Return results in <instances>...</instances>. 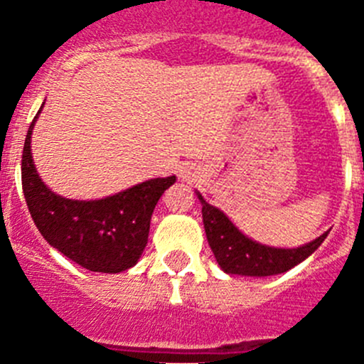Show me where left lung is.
<instances>
[{
	"label": "left lung",
	"instance_id": "left-lung-1",
	"mask_svg": "<svg viewBox=\"0 0 364 364\" xmlns=\"http://www.w3.org/2000/svg\"><path fill=\"white\" fill-rule=\"evenodd\" d=\"M202 202V220L208 242L215 253V259L226 273L250 275V277H268L284 273L311 255L326 239L323 233L319 239L294 250L269 247L247 239L231 224L230 218L220 210L213 208L198 195Z\"/></svg>",
	"mask_w": 364,
	"mask_h": 364
}]
</instances>
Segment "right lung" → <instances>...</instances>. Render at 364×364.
Listing matches in <instances>:
<instances>
[{"label":"right lung","mask_w":364,"mask_h":364,"mask_svg":"<svg viewBox=\"0 0 364 364\" xmlns=\"http://www.w3.org/2000/svg\"><path fill=\"white\" fill-rule=\"evenodd\" d=\"M36 118L25 138L21 186L38 231L50 246L82 268L102 273L129 269L147 244L154 205L176 178L147 180L102 200L58 197L41 182L32 164L31 134Z\"/></svg>","instance_id":"obj_1"}]
</instances>
